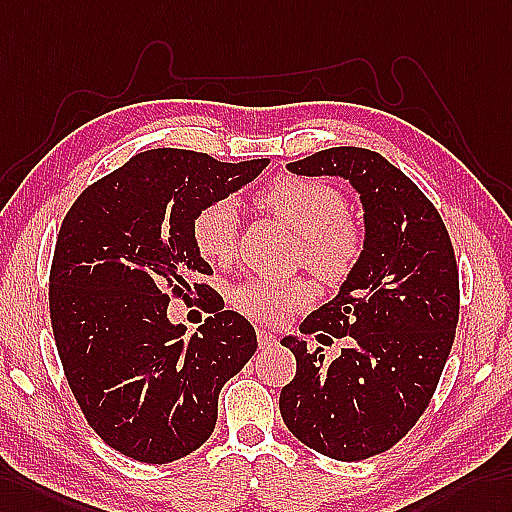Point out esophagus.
Instances as JSON below:
<instances>
[{
    "label": "esophagus",
    "mask_w": 512,
    "mask_h": 512,
    "mask_svg": "<svg viewBox=\"0 0 512 512\" xmlns=\"http://www.w3.org/2000/svg\"><path fill=\"white\" fill-rule=\"evenodd\" d=\"M256 336H258V345L260 347H273V345L278 343V336L273 334V332H269V330H263V328L256 330Z\"/></svg>",
    "instance_id": "obj_1"
}]
</instances>
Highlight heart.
<instances>
[{"label": "heart", "mask_w": 512, "mask_h": 512, "mask_svg": "<svg viewBox=\"0 0 512 512\" xmlns=\"http://www.w3.org/2000/svg\"><path fill=\"white\" fill-rule=\"evenodd\" d=\"M256 204L297 236L302 263L323 282L345 280L363 256V232L345 217V197L326 182L280 176L256 193ZM236 236L239 213L232 199L204 206L193 219V243L208 263H228ZM315 295V286L304 278H252L232 291V304L254 321L280 323L308 308Z\"/></svg>", "instance_id": "1"}]
</instances>
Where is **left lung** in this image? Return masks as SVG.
<instances>
[{
	"label": "left lung",
	"instance_id": "1",
	"mask_svg": "<svg viewBox=\"0 0 512 512\" xmlns=\"http://www.w3.org/2000/svg\"><path fill=\"white\" fill-rule=\"evenodd\" d=\"M286 167L339 176L363 202V256L339 295L299 326L345 336L347 347L326 363L321 347L310 352L286 336L297 371L280 393L282 419L299 441L354 463L393 447L432 400L458 323L454 247L434 204L378 152L330 147Z\"/></svg>",
	"mask_w": 512,
	"mask_h": 512
}]
</instances>
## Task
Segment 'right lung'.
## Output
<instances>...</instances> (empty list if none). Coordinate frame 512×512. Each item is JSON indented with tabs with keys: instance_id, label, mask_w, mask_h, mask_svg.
<instances>
[{
	"instance_id": "right-lung-1",
	"label": "right lung",
	"mask_w": 512,
	"mask_h": 512,
	"mask_svg": "<svg viewBox=\"0 0 512 512\" xmlns=\"http://www.w3.org/2000/svg\"><path fill=\"white\" fill-rule=\"evenodd\" d=\"M267 165L147 149L84 189L62 219L49 271L58 356L89 426L123 456L165 465L195 452L215 430L221 386L256 352L252 323L193 282L213 273L193 219ZM193 292L214 317L184 340L166 306Z\"/></svg>"
}]
</instances>
